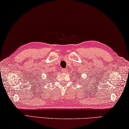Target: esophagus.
<instances>
[{
  "instance_id": "obj_1",
  "label": "esophagus",
  "mask_w": 129,
  "mask_h": 129,
  "mask_svg": "<svg viewBox=\"0 0 129 129\" xmlns=\"http://www.w3.org/2000/svg\"><path fill=\"white\" fill-rule=\"evenodd\" d=\"M62 71L63 72V73H66V72L67 71V70L66 69H62Z\"/></svg>"
}]
</instances>
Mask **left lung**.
<instances>
[{"mask_svg":"<svg viewBox=\"0 0 129 129\" xmlns=\"http://www.w3.org/2000/svg\"><path fill=\"white\" fill-rule=\"evenodd\" d=\"M79 75H80H80H79V76H78L77 78H79V79H80V78L79 77Z\"/></svg>","mask_w":129,"mask_h":129,"instance_id":"obj_1","label":"left lung"}]
</instances>
